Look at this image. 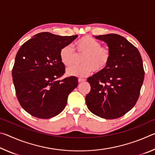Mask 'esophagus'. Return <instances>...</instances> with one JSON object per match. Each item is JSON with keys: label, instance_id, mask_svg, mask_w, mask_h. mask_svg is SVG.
Instances as JSON below:
<instances>
[{"label": "esophagus", "instance_id": "esophagus-1", "mask_svg": "<svg viewBox=\"0 0 155 155\" xmlns=\"http://www.w3.org/2000/svg\"><path fill=\"white\" fill-rule=\"evenodd\" d=\"M78 83H81V82H84V81H85L86 80L85 78H78Z\"/></svg>", "mask_w": 155, "mask_h": 155}]
</instances>
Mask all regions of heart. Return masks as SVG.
I'll use <instances>...</instances> for the list:
<instances>
[{"label":"heart","mask_w":155,"mask_h":155,"mask_svg":"<svg viewBox=\"0 0 155 155\" xmlns=\"http://www.w3.org/2000/svg\"><path fill=\"white\" fill-rule=\"evenodd\" d=\"M76 52L71 45L63 47L59 52L60 59L65 66L74 64L77 55H82L81 65H73L67 70V74L84 77L93 71L101 72L105 69L111 59V51L107 46L90 36H85L76 42Z\"/></svg>","instance_id":"obj_1"}]
</instances>
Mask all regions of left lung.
Segmentation results:
<instances>
[{
    "instance_id": "left-lung-1",
    "label": "left lung",
    "mask_w": 155,
    "mask_h": 155,
    "mask_svg": "<svg viewBox=\"0 0 155 155\" xmlns=\"http://www.w3.org/2000/svg\"><path fill=\"white\" fill-rule=\"evenodd\" d=\"M95 38L107 44L111 59L105 69L87 78L91 90L85 101L89 110L104 119L123 116L135 106L144 79L138 49L117 34Z\"/></svg>"
}]
</instances>
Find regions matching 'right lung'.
<instances>
[{
	"label": "right lung",
	"mask_w": 155,
	"mask_h": 155,
	"mask_svg": "<svg viewBox=\"0 0 155 155\" xmlns=\"http://www.w3.org/2000/svg\"><path fill=\"white\" fill-rule=\"evenodd\" d=\"M77 36L40 33L18 50L12 69L13 82L21 107L33 116L41 119L56 116L77 87L78 79L73 76L58 80L65 73L60 51Z\"/></svg>",
	"instance_id": "1"
}]
</instances>
